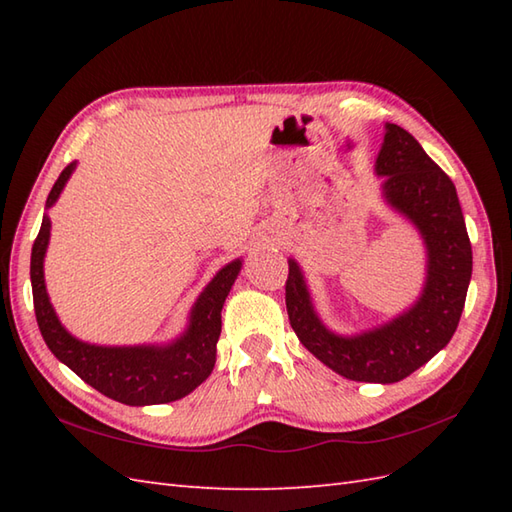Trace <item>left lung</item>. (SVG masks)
Listing matches in <instances>:
<instances>
[{
    "mask_svg": "<svg viewBox=\"0 0 512 512\" xmlns=\"http://www.w3.org/2000/svg\"><path fill=\"white\" fill-rule=\"evenodd\" d=\"M374 169L383 200L416 228L427 248L420 297L383 325L336 334L314 310L301 266L288 259L286 308L303 347L332 372L358 383L389 385L429 363L451 341L471 284L473 253L455 184L409 132L385 123Z\"/></svg>",
    "mask_w": 512,
    "mask_h": 512,
    "instance_id": "8db88e82",
    "label": "left lung"
}]
</instances>
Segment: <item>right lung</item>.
Instances as JSON below:
<instances>
[{"mask_svg":"<svg viewBox=\"0 0 512 512\" xmlns=\"http://www.w3.org/2000/svg\"><path fill=\"white\" fill-rule=\"evenodd\" d=\"M74 169L76 162H70L61 171L46 200V209L59 200ZM50 226L46 213L32 244L30 281L41 336L63 365H68L76 376L103 396L132 407L180 400L211 376L217 352L215 345L222 332V308L242 270V259H233L231 264L217 270V275L195 299L187 330L178 339L162 345H94L76 339L65 330L50 303L46 277H43Z\"/></svg>","mask_w":512,"mask_h":512,"instance_id":"right-lung-1","label":"right lung"}]
</instances>
